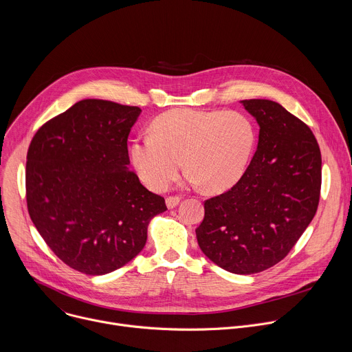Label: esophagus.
Wrapping results in <instances>:
<instances>
[{"label": "esophagus", "mask_w": 352, "mask_h": 352, "mask_svg": "<svg viewBox=\"0 0 352 352\" xmlns=\"http://www.w3.org/2000/svg\"><path fill=\"white\" fill-rule=\"evenodd\" d=\"M179 200H181V196H168V197L166 199L167 208H168V209L175 208V206L179 204Z\"/></svg>", "instance_id": "34e87169"}]
</instances>
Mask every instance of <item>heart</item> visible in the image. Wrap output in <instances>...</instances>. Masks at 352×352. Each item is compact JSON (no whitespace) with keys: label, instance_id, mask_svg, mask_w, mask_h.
I'll use <instances>...</instances> for the list:
<instances>
[{"label":"heart","instance_id":"b5f03b06","mask_svg":"<svg viewBox=\"0 0 352 352\" xmlns=\"http://www.w3.org/2000/svg\"><path fill=\"white\" fill-rule=\"evenodd\" d=\"M255 144L256 128L241 113L179 109L159 116L150 135L135 138L129 155L152 190L167 189L184 159L189 182L220 192L242 178Z\"/></svg>","mask_w":352,"mask_h":352}]
</instances>
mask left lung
<instances>
[{
	"mask_svg": "<svg viewBox=\"0 0 352 352\" xmlns=\"http://www.w3.org/2000/svg\"><path fill=\"white\" fill-rule=\"evenodd\" d=\"M242 104L261 126L256 153L230 190L205 200L196 236L221 269L254 274L283 261L315 217L322 156L311 128L278 103Z\"/></svg>",
	"mask_w": 352,
	"mask_h": 352,
	"instance_id": "left-lung-1",
	"label": "left lung"
}]
</instances>
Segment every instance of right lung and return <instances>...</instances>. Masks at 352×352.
I'll use <instances>...</instances> for the list:
<instances>
[{"label":"right lung","mask_w":352,"mask_h":352,"mask_svg":"<svg viewBox=\"0 0 352 352\" xmlns=\"http://www.w3.org/2000/svg\"><path fill=\"white\" fill-rule=\"evenodd\" d=\"M135 106L80 100L43 124L26 157L29 216L54 255L89 274L111 273L143 249L147 226L167 210L128 170Z\"/></svg>","instance_id":"1"}]
</instances>
